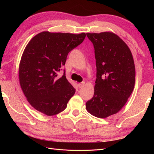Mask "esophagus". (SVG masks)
Segmentation results:
<instances>
[{"label": "esophagus", "instance_id": "1", "mask_svg": "<svg viewBox=\"0 0 154 154\" xmlns=\"http://www.w3.org/2000/svg\"><path fill=\"white\" fill-rule=\"evenodd\" d=\"M84 85H85V82H82V83H80L78 84V86L79 88H82Z\"/></svg>", "mask_w": 154, "mask_h": 154}]
</instances>
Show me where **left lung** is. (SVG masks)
<instances>
[{"label": "left lung", "instance_id": "8db88e82", "mask_svg": "<svg viewBox=\"0 0 154 154\" xmlns=\"http://www.w3.org/2000/svg\"><path fill=\"white\" fill-rule=\"evenodd\" d=\"M94 45L96 65L94 93L87 111L100 118L116 114L127 103L135 85L136 70L131 51L112 32L87 33Z\"/></svg>", "mask_w": 154, "mask_h": 154}]
</instances>
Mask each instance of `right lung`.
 I'll return each instance as SVG.
<instances>
[{"label":"right lung","instance_id":"obj_1","mask_svg":"<svg viewBox=\"0 0 154 154\" xmlns=\"http://www.w3.org/2000/svg\"><path fill=\"white\" fill-rule=\"evenodd\" d=\"M85 32L74 35L44 31L27 45L19 65L22 90L30 105L47 116L66 109L75 88L63 75L58 74L65 66L68 53L83 42Z\"/></svg>","mask_w":154,"mask_h":154}]
</instances>
